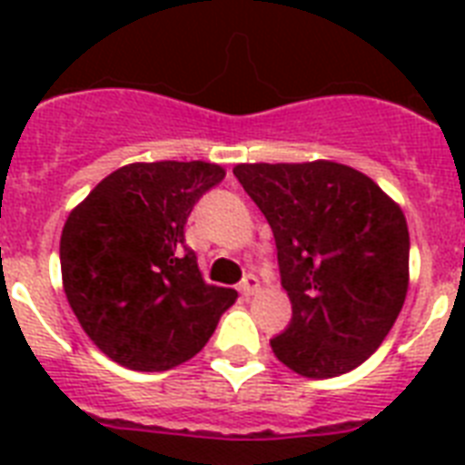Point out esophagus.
Returning a JSON list of instances; mask_svg holds the SVG:
<instances>
[{
    "mask_svg": "<svg viewBox=\"0 0 465 465\" xmlns=\"http://www.w3.org/2000/svg\"><path fill=\"white\" fill-rule=\"evenodd\" d=\"M258 287H261V282H258V277L253 275V272H248L243 280H241L239 284V292L243 294V297H251V294H255L258 292Z\"/></svg>",
    "mask_w": 465,
    "mask_h": 465,
    "instance_id": "esophagus-1",
    "label": "esophagus"
}]
</instances>
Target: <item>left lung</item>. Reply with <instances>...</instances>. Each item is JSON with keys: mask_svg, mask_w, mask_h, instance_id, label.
I'll list each match as a JSON object with an SVG mask.
<instances>
[{"mask_svg": "<svg viewBox=\"0 0 465 465\" xmlns=\"http://www.w3.org/2000/svg\"><path fill=\"white\" fill-rule=\"evenodd\" d=\"M268 219L292 321L270 340L309 379L352 371L376 352L408 294L411 236L403 210L369 175L335 163H239Z\"/></svg>", "mask_w": 465, "mask_h": 465, "instance_id": "8db88e82", "label": "left lung"}]
</instances>
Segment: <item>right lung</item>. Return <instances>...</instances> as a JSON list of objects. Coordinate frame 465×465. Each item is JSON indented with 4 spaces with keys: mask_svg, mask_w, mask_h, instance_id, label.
<instances>
[{
    "mask_svg": "<svg viewBox=\"0 0 465 465\" xmlns=\"http://www.w3.org/2000/svg\"><path fill=\"white\" fill-rule=\"evenodd\" d=\"M224 175L204 161L127 163L64 222V294L113 361L137 371L178 367L207 345L236 302L233 290L204 282L183 236L197 200Z\"/></svg>",
    "mask_w": 465,
    "mask_h": 465,
    "instance_id": "right-lung-1",
    "label": "right lung"
}]
</instances>
